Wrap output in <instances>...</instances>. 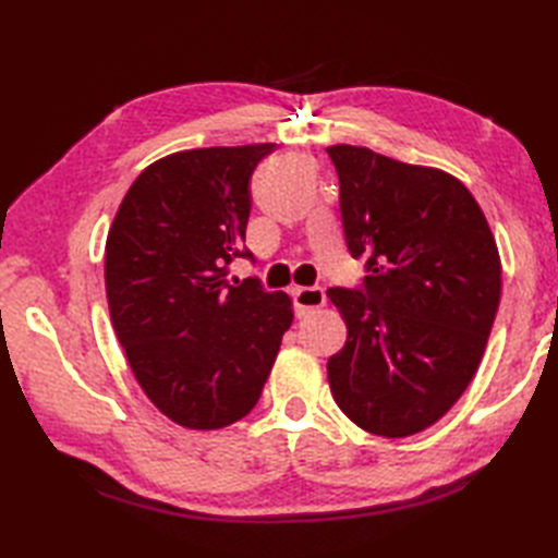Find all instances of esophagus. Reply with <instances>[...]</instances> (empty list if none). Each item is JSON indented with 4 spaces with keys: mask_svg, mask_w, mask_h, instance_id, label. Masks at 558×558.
<instances>
[{
    "mask_svg": "<svg viewBox=\"0 0 558 558\" xmlns=\"http://www.w3.org/2000/svg\"><path fill=\"white\" fill-rule=\"evenodd\" d=\"M292 302H294V314L306 316L312 314L318 306L326 304V292L324 288H294L292 290Z\"/></svg>",
    "mask_w": 558,
    "mask_h": 558,
    "instance_id": "1",
    "label": "esophagus"
}]
</instances>
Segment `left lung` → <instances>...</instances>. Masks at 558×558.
<instances>
[{"instance_id": "1", "label": "left lung", "mask_w": 558, "mask_h": 558, "mask_svg": "<svg viewBox=\"0 0 558 558\" xmlns=\"http://www.w3.org/2000/svg\"><path fill=\"white\" fill-rule=\"evenodd\" d=\"M360 288H330L348 324L328 360L338 408L362 429L402 438L465 393L501 300L499 248L468 186L360 146H330Z\"/></svg>"}]
</instances>
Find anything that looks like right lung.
<instances>
[{
  "label": "right lung",
  "instance_id": "obj_1",
  "mask_svg": "<svg viewBox=\"0 0 558 558\" xmlns=\"http://www.w3.org/2000/svg\"><path fill=\"white\" fill-rule=\"evenodd\" d=\"M276 144L172 153L136 177L105 244L114 333L138 386L186 429H222L260 398L282 333L286 292L228 278L244 246L256 165Z\"/></svg>",
  "mask_w": 558,
  "mask_h": 558
}]
</instances>
